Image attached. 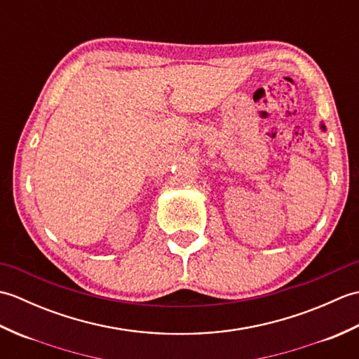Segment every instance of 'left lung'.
<instances>
[{
  "instance_id": "left-lung-1",
  "label": "left lung",
  "mask_w": 359,
  "mask_h": 359,
  "mask_svg": "<svg viewBox=\"0 0 359 359\" xmlns=\"http://www.w3.org/2000/svg\"><path fill=\"white\" fill-rule=\"evenodd\" d=\"M321 129H323V131H325V125L323 123V121H321Z\"/></svg>"
}]
</instances>
